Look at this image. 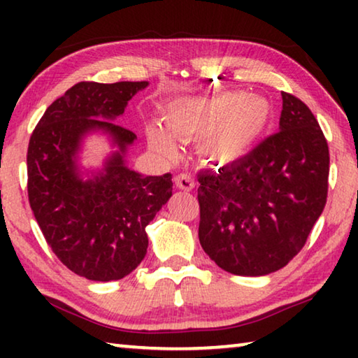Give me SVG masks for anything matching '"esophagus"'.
Returning <instances> with one entry per match:
<instances>
[{
    "instance_id": "1",
    "label": "esophagus",
    "mask_w": 358,
    "mask_h": 358,
    "mask_svg": "<svg viewBox=\"0 0 358 358\" xmlns=\"http://www.w3.org/2000/svg\"><path fill=\"white\" fill-rule=\"evenodd\" d=\"M175 185H177L178 189L191 191L192 187H194V180L191 177V173H187V172L178 173L177 177H175Z\"/></svg>"
}]
</instances>
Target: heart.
<instances>
[{
  "label": "heart",
  "instance_id": "heart-1",
  "mask_svg": "<svg viewBox=\"0 0 358 358\" xmlns=\"http://www.w3.org/2000/svg\"><path fill=\"white\" fill-rule=\"evenodd\" d=\"M268 102L257 96L227 93L211 99L183 98L172 102L166 124L175 138H202L205 156L230 162L246 155L270 120ZM150 145L167 157L177 155L173 138L159 128L148 129Z\"/></svg>",
  "mask_w": 358,
  "mask_h": 358
}]
</instances>
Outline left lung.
Masks as SVG:
<instances>
[{"mask_svg": "<svg viewBox=\"0 0 358 358\" xmlns=\"http://www.w3.org/2000/svg\"><path fill=\"white\" fill-rule=\"evenodd\" d=\"M281 96L280 131L232 164L197 173L199 240L234 275L262 276L287 265L327 202L329 143L310 107Z\"/></svg>", "mask_w": 358, "mask_h": 358, "instance_id": "1", "label": "left lung"}]
</instances>
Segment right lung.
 <instances>
[{
	"instance_id": "add662e5",
	"label": "right lung",
	"mask_w": 358,
	"mask_h": 358,
	"mask_svg": "<svg viewBox=\"0 0 358 358\" xmlns=\"http://www.w3.org/2000/svg\"><path fill=\"white\" fill-rule=\"evenodd\" d=\"M147 82H78L52 102L28 143V201L55 256L76 275L117 281L142 262L145 227L172 196V175L143 177L115 153L93 180L78 177L85 132L104 129L124 153L134 132L112 121ZM104 117V120H98Z\"/></svg>"
}]
</instances>
